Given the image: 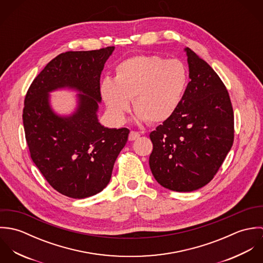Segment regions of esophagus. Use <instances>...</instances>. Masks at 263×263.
Returning a JSON list of instances; mask_svg holds the SVG:
<instances>
[{
	"label": "esophagus",
	"instance_id": "34e87169",
	"mask_svg": "<svg viewBox=\"0 0 263 263\" xmlns=\"http://www.w3.org/2000/svg\"><path fill=\"white\" fill-rule=\"evenodd\" d=\"M141 137V134L138 133V132H135V130H132L129 133V136H128V140L129 141H136L137 139H139Z\"/></svg>",
	"mask_w": 263,
	"mask_h": 263
}]
</instances>
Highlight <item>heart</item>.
I'll return each instance as SVG.
<instances>
[{
    "label": "heart",
    "mask_w": 263,
    "mask_h": 263,
    "mask_svg": "<svg viewBox=\"0 0 263 263\" xmlns=\"http://www.w3.org/2000/svg\"><path fill=\"white\" fill-rule=\"evenodd\" d=\"M186 85L187 72L180 61L140 54L120 62L114 80L101 81L100 94L114 121L124 122L133 99L137 118L156 124L176 112Z\"/></svg>",
    "instance_id": "b5f03b06"
}]
</instances>
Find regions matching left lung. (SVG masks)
<instances>
[{
    "mask_svg": "<svg viewBox=\"0 0 263 263\" xmlns=\"http://www.w3.org/2000/svg\"><path fill=\"white\" fill-rule=\"evenodd\" d=\"M184 50L190 82L182 101L150 134L151 171L160 185L178 192L206 185L234 142V113L224 83L194 51Z\"/></svg>",
    "mask_w": 263,
    "mask_h": 263,
    "instance_id": "1",
    "label": "left lung"
}]
</instances>
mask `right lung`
I'll list each match as a JSON object with an SVG mask.
<instances>
[{
  "label": "right lung",
  "mask_w": 263,
  "mask_h": 263,
  "mask_svg": "<svg viewBox=\"0 0 263 263\" xmlns=\"http://www.w3.org/2000/svg\"><path fill=\"white\" fill-rule=\"evenodd\" d=\"M114 46L67 51L51 60L30 85L23 124L30 156L49 185L72 198H85L109 183L114 162L129 129L108 128L98 121L100 75ZM69 87L80 92L76 112L60 117L49 92Z\"/></svg>",
  "instance_id": "obj_1"
}]
</instances>
